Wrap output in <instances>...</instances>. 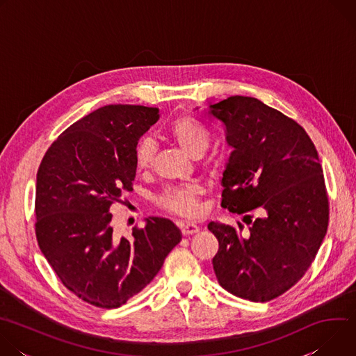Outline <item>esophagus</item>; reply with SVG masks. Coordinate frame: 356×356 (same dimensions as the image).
<instances>
[{
	"mask_svg": "<svg viewBox=\"0 0 356 356\" xmlns=\"http://www.w3.org/2000/svg\"><path fill=\"white\" fill-rule=\"evenodd\" d=\"M180 229H181V234L184 235V236H187V235H193V234H195V232H198L200 231V228L195 225V224H180Z\"/></svg>",
	"mask_w": 356,
	"mask_h": 356,
	"instance_id": "1",
	"label": "esophagus"
}]
</instances>
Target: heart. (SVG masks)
<instances>
[{
  "mask_svg": "<svg viewBox=\"0 0 356 356\" xmlns=\"http://www.w3.org/2000/svg\"><path fill=\"white\" fill-rule=\"evenodd\" d=\"M170 136L180 146L184 154L193 159L200 158L207 150L211 136L209 129L191 117L177 120L170 127ZM156 142L150 136L142 138L134 150L135 166L138 170H149L154 165ZM202 188L197 184L176 187L169 190L162 198L161 206L180 217H195L200 214V198Z\"/></svg>",
  "mask_w": 356,
  "mask_h": 356,
  "instance_id": "b5f03b06",
  "label": "heart"
}]
</instances>
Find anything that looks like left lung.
I'll list each match as a JSON object with an SVG mask.
<instances>
[{
    "label": "left lung",
    "mask_w": 356,
    "mask_h": 356,
    "mask_svg": "<svg viewBox=\"0 0 356 356\" xmlns=\"http://www.w3.org/2000/svg\"><path fill=\"white\" fill-rule=\"evenodd\" d=\"M207 114L224 125L232 147L221 206L262 214L245 216V234L241 224H209L220 243L214 272L231 294L265 302L302 277L327 234L328 197L317 149L296 121L258 98L228 97Z\"/></svg>",
    "instance_id": "left-lung-1"
}]
</instances>
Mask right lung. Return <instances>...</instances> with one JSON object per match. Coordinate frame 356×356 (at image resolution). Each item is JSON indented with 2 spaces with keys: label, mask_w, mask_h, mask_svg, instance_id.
I'll use <instances>...</instances> for the list:
<instances>
[{
  "label": "right lung",
  "mask_w": 356,
  "mask_h": 356,
  "mask_svg": "<svg viewBox=\"0 0 356 356\" xmlns=\"http://www.w3.org/2000/svg\"><path fill=\"white\" fill-rule=\"evenodd\" d=\"M159 120L143 106H106L70 125L36 175L35 231L62 283L83 301L117 309L147 286L181 241L168 218L149 217L131 238L111 227L114 202L132 190L139 138Z\"/></svg>",
  "instance_id": "right-lung-1"
}]
</instances>
